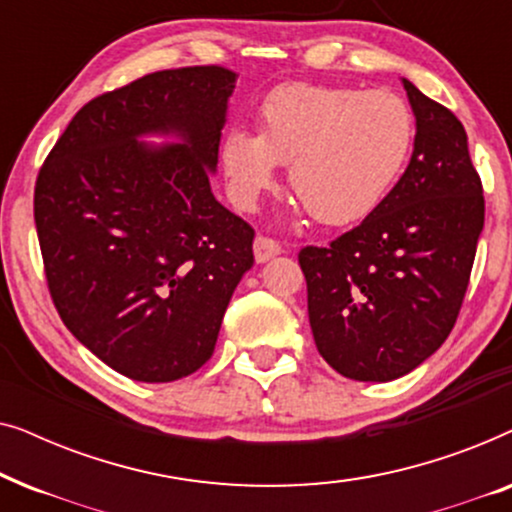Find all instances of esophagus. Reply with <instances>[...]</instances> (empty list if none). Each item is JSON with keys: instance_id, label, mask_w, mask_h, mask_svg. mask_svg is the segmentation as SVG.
<instances>
[{"instance_id": "34e87169", "label": "esophagus", "mask_w": 512, "mask_h": 512, "mask_svg": "<svg viewBox=\"0 0 512 512\" xmlns=\"http://www.w3.org/2000/svg\"><path fill=\"white\" fill-rule=\"evenodd\" d=\"M277 254H282V244L272 240V237H263V235L256 237L254 240L256 263H268L270 258H275Z\"/></svg>"}]
</instances>
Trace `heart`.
I'll return each mask as SVG.
<instances>
[{
  "instance_id": "b5f03b06",
  "label": "heart",
  "mask_w": 512,
  "mask_h": 512,
  "mask_svg": "<svg viewBox=\"0 0 512 512\" xmlns=\"http://www.w3.org/2000/svg\"><path fill=\"white\" fill-rule=\"evenodd\" d=\"M258 135L230 130L221 144L228 193L254 209L289 163V186L326 226L373 214L401 177L415 139L412 111L391 90L286 83L258 107Z\"/></svg>"
}]
</instances>
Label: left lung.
Instances as JSON below:
<instances>
[{
    "label": "left lung",
    "mask_w": 512,
    "mask_h": 512,
    "mask_svg": "<svg viewBox=\"0 0 512 512\" xmlns=\"http://www.w3.org/2000/svg\"><path fill=\"white\" fill-rule=\"evenodd\" d=\"M415 114L410 165L331 247L298 254L314 342L356 382H391L429 359L464 303L485 198L459 118L403 79Z\"/></svg>",
    "instance_id": "8db88e82"
}]
</instances>
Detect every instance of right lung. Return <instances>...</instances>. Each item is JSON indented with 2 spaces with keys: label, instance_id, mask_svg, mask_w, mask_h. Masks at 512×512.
<instances>
[{
  "label": "right lung",
  "instance_id": "right-lung-1",
  "mask_svg": "<svg viewBox=\"0 0 512 512\" xmlns=\"http://www.w3.org/2000/svg\"><path fill=\"white\" fill-rule=\"evenodd\" d=\"M235 79L216 65L165 69L95 97L39 172L34 223L53 303L130 380L205 366L254 265V228L209 184Z\"/></svg>",
  "mask_w": 512,
  "mask_h": 512
}]
</instances>
